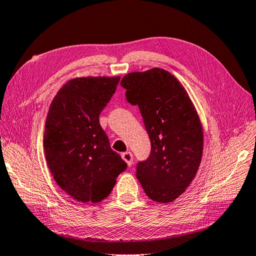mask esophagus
Here are the masks:
<instances>
[{"label": "esophagus", "instance_id": "34e87169", "mask_svg": "<svg viewBox=\"0 0 256 256\" xmlns=\"http://www.w3.org/2000/svg\"><path fill=\"white\" fill-rule=\"evenodd\" d=\"M122 158L124 160L125 162H126V164L128 165V166L133 163V154H132L131 152H125V153H123V154H122Z\"/></svg>", "mask_w": 256, "mask_h": 256}]
</instances>
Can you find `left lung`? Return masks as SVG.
Wrapping results in <instances>:
<instances>
[{
	"label": "left lung",
	"mask_w": 256,
	"mask_h": 256,
	"mask_svg": "<svg viewBox=\"0 0 256 256\" xmlns=\"http://www.w3.org/2000/svg\"><path fill=\"white\" fill-rule=\"evenodd\" d=\"M128 103L138 105L151 140V154L140 162L136 178L145 194L158 203L182 195L198 173L204 134L186 90L163 68L131 72L121 81Z\"/></svg>",
	"instance_id": "obj_1"
}]
</instances>
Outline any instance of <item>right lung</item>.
<instances>
[{"label":"right lung","instance_id":"right-lung-1","mask_svg":"<svg viewBox=\"0 0 256 256\" xmlns=\"http://www.w3.org/2000/svg\"><path fill=\"white\" fill-rule=\"evenodd\" d=\"M120 76H82L58 90L45 121L43 146L55 182L82 203L102 201L126 168L110 146L100 113L112 98Z\"/></svg>","mask_w":256,"mask_h":256}]
</instances>
